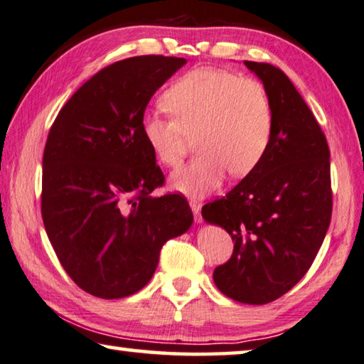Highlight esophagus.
<instances>
[{
  "label": "esophagus",
  "mask_w": 364,
  "mask_h": 364,
  "mask_svg": "<svg viewBox=\"0 0 364 364\" xmlns=\"http://www.w3.org/2000/svg\"><path fill=\"white\" fill-rule=\"evenodd\" d=\"M190 208H192V211H193L195 221L196 223H201V205L198 203V201L190 200Z\"/></svg>",
  "instance_id": "obj_1"
}]
</instances>
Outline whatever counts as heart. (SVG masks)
I'll use <instances>...</instances> for the list:
<instances>
[{
    "instance_id": "obj_1",
    "label": "heart",
    "mask_w": 364,
    "mask_h": 364,
    "mask_svg": "<svg viewBox=\"0 0 364 364\" xmlns=\"http://www.w3.org/2000/svg\"><path fill=\"white\" fill-rule=\"evenodd\" d=\"M172 117L145 114L141 135L166 168L182 163L196 140L198 158L171 176V186L200 196L221 186L225 174L245 177L269 150L274 130L271 97L263 83L234 73L198 68L183 74L163 95Z\"/></svg>"
}]
</instances>
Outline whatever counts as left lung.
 <instances>
[{
	"label": "left lung",
	"instance_id": "obj_1",
	"mask_svg": "<svg viewBox=\"0 0 364 364\" xmlns=\"http://www.w3.org/2000/svg\"><path fill=\"white\" fill-rule=\"evenodd\" d=\"M274 109L266 156L230 192L201 208L229 232L234 252L213 272L216 287L247 305H266L299 284L323 245L332 216L331 151L294 83L267 63L245 61Z\"/></svg>",
	"mask_w": 364,
	"mask_h": 364
}]
</instances>
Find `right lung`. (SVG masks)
<instances>
[{
    "instance_id": "obj_1",
    "label": "right lung",
    "mask_w": 364,
    "mask_h": 364,
    "mask_svg": "<svg viewBox=\"0 0 364 364\" xmlns=\"http://www.w3.org/2000/svg\"><path fill=\"white\" fill-rule=\"evenodd\" d=\"M186 63L146 55L109 64L70 97L48 134L46 234L68 276L98 299L145 287L164 243L193 223L183 195H150L164 174L141 135L146 105Z\"/></svg>"
}]
</instances>
